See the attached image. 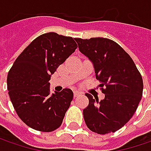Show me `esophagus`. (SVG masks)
<instances>
[{
	"label": "esophagus",
	"instance_id": "obj_1",
	"mask_svg": "<svg viewBox=\"0 0 151 151\" xmlns=\"http://www.w3.org/2000/svg\"><path fill=\"white\" fill-rule=\"evenodd\" d=\"M80 94H81V93L79 92L78 91H74V97H76V96H78Z\"/></svg>",
	"mask_w": 151,
	"mask_h": 151
}]
</instances>
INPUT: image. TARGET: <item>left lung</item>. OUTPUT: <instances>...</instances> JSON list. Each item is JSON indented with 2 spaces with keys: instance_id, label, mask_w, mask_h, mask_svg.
I'll list each match as a JSON object with an SVG mask.
<instances>
[{
  "instance_id": "left-lung-1",
  "label": "left lung",
  "mask_w": 151,
  "mask_h": 151,
  "mask_svg": "<svg viewBox=\"0 0 151 151\" xmlns=\"http://www.w3.org/2000/svg\"><path fill=\"white\" fill-rule=\"evenodd\" d=\"M79 50L92 63L96 78L105 86L104 99L91 94L83 110L86 124L92 132L106 134L119 130L135 113L143 93V80L134 62L124 49L111 39L75 38Z\"/></svg>"
}]
</instances>
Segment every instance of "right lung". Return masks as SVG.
Wrapping results in <instances>:
<instances>
[{
  "label": "right lung",
  "instance_id": "obj_1",
  "mask_svg": "<svg viewBox=\"0 0 151 151\" xmlns=\"http://www.w3.org/2000/svg\"><path fill=\"white\" fill-rule=\"evenodd\" d=\"M77 48L75 38L48 32L36 38L17 58L7 75V89L18 117L27 126L51 132L62 124L73 99L65 88L50 94L51 76Z\"/></svg>",
  "mask_w": 151,
  "mask_h": 151
}]
</instances>
